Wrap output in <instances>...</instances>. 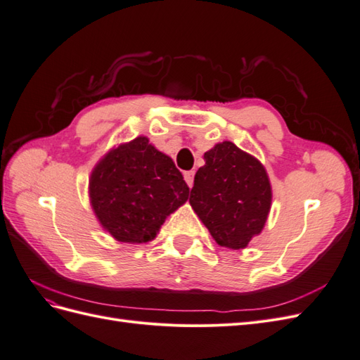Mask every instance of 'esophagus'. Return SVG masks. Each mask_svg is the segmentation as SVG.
Instances as JSON below:
<instances>
[{
    "mask_svg": "<svg viewBox=\"0 0 360 360\" xmlns=\"http://www.w3.org/2000/svg\"><path fill=\"white\" fill-rule=\"evenodd\" d=\"M193 176H195L193 171H186V172H184V180H186L189 188H192V184H193Z\"/></svg>",
    "mask_w": 360,
    "mask_h": 360,
    "instance_id": "esophagus-1",
    "label": "esophagus"
}]
</instances>
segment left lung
I'll use <instances>...</instances> for the list:
<instances>
[{
    "instance_id": "obj_1",
    "label": "left lung",
    "mask_w": 360,
    "mask_h": 360,
    "mask_svg": "<svg viewBox=\"0 0 360 360\" xmlns=\"http://www.w3.org/2000/svg\"><path fill=\"white\" fill-rule=\"evenodd\" d=\"M189 202L214 242L243 249L264 228L271 186L261 162L230 141L204 153Z\"/></svg>"
}]
</instances>
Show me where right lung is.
I'll use <instances>...</instances> for the list:
<instances>
[{"label":"right lung","instance_id":"1","mask_svg":"<svg viewBox=\"0 0 360 360\" xmlns=\"http://www.w3.org/2000/svg\"><path fill=\"white\" fill-rule=\"evenodd\" d=\"M189 198V188L169 156L138 136L106 153L90 177V202L115 240H153L167 216Z\"/></svg>","mask_w":360,"mask_h":360}]
</instances>
